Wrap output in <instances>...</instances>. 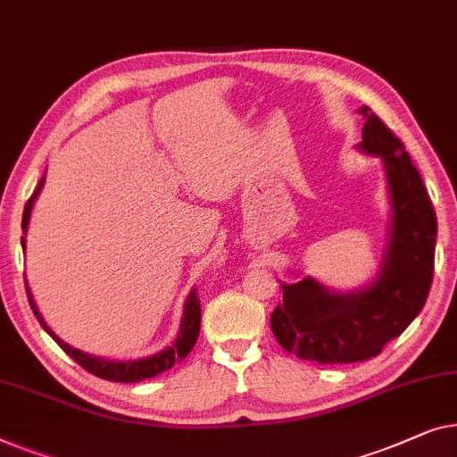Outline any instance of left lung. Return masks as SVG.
<instances>
[{
	"label": "left lung",
	"mask_w": 457,
	"mask_h": 457,
	"mask_svg": "<svg viewBox=\"0 0 457 457\" xmlns=\"http://www.w3.org/2000/svg\"><path fill=\"white\" fill-rule=\"evenodd\" d=\"M360 151L383 159L391 201V229L381 269L372 284L331 292L306 278L281 284L284 300L271 314L279 345L302 360L348 364L381 354L419 317L435 269L436 215L406 146L369 107Z\"/></svg>",
	"instance_id": "obj_1"
}]
</instances>
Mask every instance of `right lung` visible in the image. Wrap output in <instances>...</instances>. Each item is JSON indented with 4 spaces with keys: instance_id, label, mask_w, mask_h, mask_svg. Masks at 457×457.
<instances>
[{
    "instance_id": "right-lung-1",
    "label": "right lung",
    "mask_w": 457,
    "mask_h": 457,
    "mask_svg": "<svg viewBox=\"0 0 457 457\" xmlns=\"http://www.w3.org/2000/svg\"><path fill=\"white\" fill-rule=\"evenodd\" d=\"M43 182H45V178H41V182H38L37 190L33 192V196H30L29 203L24 204V215H22L24 234H27V229H29L30 211H33V204L37 201L38 192H41V188H43ZM24 242H27V240H24V236H22V248H24ZM27 295H29V304H30V308H33V312H35V317L38 319V323H41L43 329L55 339V344L60 345V348L66 352L70 358L76 360V362H79L82 369L93 372L95 377L105 378V381L138 383V381H145V378L162 375L163 370H170L173 364L182 362V360L190 354V350L195 348V344L198 339V331H201V302H198L196 290H192L188 294V298H186L182 325H179L178 337L173 339L171 345H167L165 350L157 352V354H153V356L138 358V360H126V362H124V360H103V358H97V356L85 354V352H80V350L72 348V345L63 344L62 339L49 329L47 323H45V319L41 317V312H38V308H37L35 300H33V294H30V290H29V286H27Z\"/></svg>"
}]
</instances>
